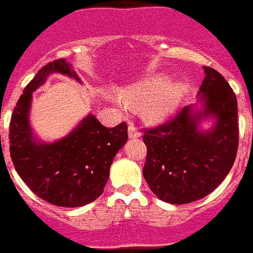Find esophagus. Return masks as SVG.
Listing matches in <instances>:
<instances>
[{
    "mask_svg": "<svg viewBox=\"0 0 253 253\" xmlns=\"http://www.w3.org/2000/svg\"><path fill=\"white\" fill-rule=\"evenodd\" d=\"M128 134H129V138L130 139H135V138H139V136H140V131H139L138 129L134 126L133 123H130V124H129Z\"/></svg>",
    "mask_w": 253,
    "mask_h": 253,
    "instance_id": "esophagus-1",
    "label": "esophagus"
}]
</instances>
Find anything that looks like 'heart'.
I'll return each mask as SVG.
<instances>
[{"mask_svg": "<svg viewBox=\"0 0 253 253\" xmlns=\"http://www.w3.org/2000/svg\"><path fill=\"white\" fill-rule=\"evenodd\" d=\"M185 86L170 81L168 76L153 75L126 87L122 98L130 105H142V115L153 123L162 122L172 115L182 103Z\"/></svg>", "mask_w": 253, "mask_h": 253, "instance_id": "1", "label": "heart"}]
</instances>
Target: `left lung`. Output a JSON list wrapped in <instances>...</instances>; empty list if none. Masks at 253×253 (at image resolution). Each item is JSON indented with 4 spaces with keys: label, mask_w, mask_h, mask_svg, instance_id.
I'll return each mask as SVG.
<instances>
[{
    "label": "left lung",
    "mask_w": 253,
    "mask_h": 253,
    "mask_svg": "<svg viewBox=\"0 0 253 253\" xmlns=\"http://www.w3.org/2000/svg\"><path fill=\"white\" fill-rule=\"evenodd\" d=\"M199 87L202 110L184 106L173 119L144 129L147 145L143 175L153 193L172 205L206 197L226 178L238 148L237 99L226 79L203 66ZM215 119L210 131L198 129L201 120Z\"/></svg>",
    "instance_id": "1"
}]
</instances>
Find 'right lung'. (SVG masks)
Returning <instances> with one entry per match:
<instances>
[{
	"mask_svg": "<svg viewBox=\"0 0 253 253\" xmlns=\"http://www.w3.org/2000/svg\"><path fill=\"white\" fill-rule=\"evenodd\" d=\"M54 73L80 81L65 59L45 65L25 87L10 122V154L16 172L30 189L59 207H81L104 192L113 159L128 140L126 123L106 128L89 114L64 138L39 142L29 120L32 92Z\"/></svg>",
	"mask_w": 253,
	"mask_h": 253,
	"instance_id": "right-lung-1",
	"label": "right lung"
}]
</instances>
